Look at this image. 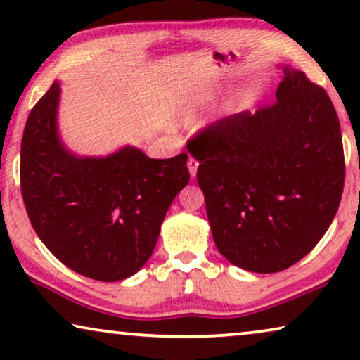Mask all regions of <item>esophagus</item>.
<instances>
[{
  "instance_id": "esophagus-1",
  "label": "esophagus",
  "mask_w": 360,
  "mask_h": 360,
  "mask_svg": "<svg viewBox=\"0 0 360 360\" xmlns=\"http://www.w3.org/2000/svg\"><path fill=\"white\" fill-rule=\"evenodd\" d=\"M188 170H190V175H191V179L195 180V176H196V170H198V160H195L193 157H190L188 159Z\"/></svg>"
}]
</instances>
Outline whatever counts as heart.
Wrapping results in <instances>:
<instances>
[{"mask_svg": "<svg viewBox=\"0 0 360 360\" xmlns=\"http://www.w3.org/2000/svg\"><path fill=\"white\" fill-rule=\"evenodd\" d=\"M210 93L196 90L186 95L179 101L175 108V121L181 126H193L201 120L206 105H208Z\"/></svg>", "mask_w": 360, "mask_h": 360, "instance_id": "obj_1", "label": "heart"}]
</instances>
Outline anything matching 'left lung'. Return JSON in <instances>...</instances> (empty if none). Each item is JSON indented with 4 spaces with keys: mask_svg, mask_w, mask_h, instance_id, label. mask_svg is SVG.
Here are the masks:
<instances>
[{
    "mask_svg": "<svg viewBox=\"0 0 360 360\" xmlns=\"http://www.w3.org/2000/svg\"><path fill=\"white\" fill-rule=\"evenodd\" d=\"M282 68L275 105L236 112L191 141L216 248L255 274L302 260L333 223L344 188L341 126L328 93Z\"/></svg>",
    "mask_w": 360,
    "mask_h": 360,
    "instance_id": "obj_1",
    "label": "left lung"
}]
</instances>
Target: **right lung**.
<instances>
[{"instance_id":"add662e5","label":"right lung","mask_w":360,"mask_h":360,"mask_svg":"<svg viewBox=\"0 0 360 360\" xmlns=\"http://www.w3.org/2000/svg\"><path fill=\"white\" fill-rule=\"evenodd\" d=\"M60 83L32 108L21 142V191L46 248L83 277L124 280L144 267L172 201L186 186L188 155L149 159L134 146L105 157L67 149L58 132Z\"/></svg>"}]
</instances>
